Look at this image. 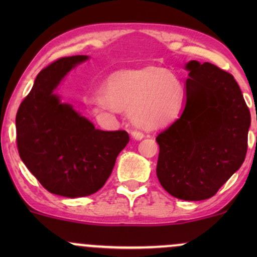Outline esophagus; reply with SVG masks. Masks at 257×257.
<instances>
[{
  "mask_svg": "<svg viewBox=\"0 0 257 257\" xmlns=\"http://www.w3.org/2000/svg\"><path fill=\"white\" fill-rule=\"evenodd\" d=\"M131 135L135 140H141L144 138V133L143 132H139V131H132Z\"/></svg>",
  "mask_w": 257,
  "mask_h": 257,
  "instance_id": "obj_1",
  "label": "esophagus"
}]
</instances>
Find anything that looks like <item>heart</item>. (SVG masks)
Instances as JSON below:
<instances>
[{"label": "heart", "instance_id": "1", "mask_svg": "<svg viewBox=\"0 0 257 257\" xmlns=\"http://www.w3.org/2000/svg\"><path fill=\"white\" fill-rule=\"evenodd\" d=\"M99 107L131 112L132 119L144 128L163 126L179 116L185 100L181 81L159 67L117 70L96 90Z\"/></svg>", "mask_w": 257, "mask_h": 257}]
</instances>
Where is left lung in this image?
Returning <instances> with one entry per match:
<instances>
[{"label": "left lung", "instance_id": "8db88e82", "mask_svg": "<svg viewBox=\"0 0 257 257\" xmlns=\"http://www.w3.org/2000/svg\"><path fill=\"white\" fill-rule=\"evenodd\" d=\"M185 69V108L156 138V172L169 194L203 200L213 197L243 164L251 118L231 73L197 60L188 61Z\"/></svg>", "mask_w": 257, "mask_h": 257}]
</instances>
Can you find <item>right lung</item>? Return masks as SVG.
Returning a JSON list of instances; mask_svg holds the SVG:
<instances>
[{
    "mask_svg": "<svg viewBox=\"0 0 257 257\" xmlns=\"http://www.w3.org/2000/svg\"><path fill=\"white\" fill-rule=\"evenodd\" d=\"M88 59L61 58L43 69L16 117L22 161L47 191L67 198L98 192L129 143L126 132L96 129L54 93L65 76Z\"/></svg>",
    "mask_w": 257,
    "mask_h": 257,
    "instance_id": "1",
    "label": "right lung"
}]
</instances>
